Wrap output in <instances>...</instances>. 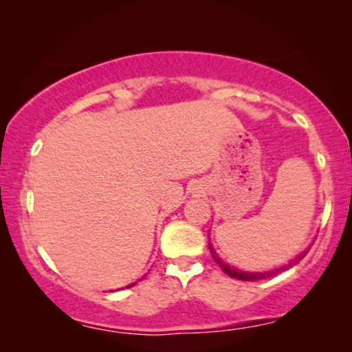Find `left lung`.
Masks as SVG:
<instances>
[{"mask_svg":"<svg viewBox=\"0 0 352 352\" xmlns=\"http://www.w3.org/2000/svg\"><path fill=\"white\" fill-rule=\"evenodd\" d=\"M208 248H210L211 254H213L214 261L218 263V266H219L221 269H223V271H224L226 274H228V276L234 277V278H237V280H247V282L263 280V278L272 277V276H276V274H278V272L287 271V269H290L292 266H295L296 263H300L301 259L305 258V254L307 253V252H305V253H300L295 259H293V261H292L290 264H283V266L277 267V269H271V271H263V272H250V271H242V269H237L235 266H230V264H228L226 261H223V259H221V258L218 256V253L214 252V248L211 247V243H210V242H208Z\"/></svg>","mask_w":352,"mask_h":352,"instance_id":"obj_1","label":"left lung"}]
</instances>
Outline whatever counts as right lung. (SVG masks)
<instances>
[{
	"mask_svg": "<svg viewBox=\"0 0 352 352\" xmlns=\"http://www.w3.org/2000/svg\"><path fill=\"white\" fill-rule=\"evenodd\" d=\"M139 280H141V278H139ZM136 285V282H133V283H129V285H126V288H129V287H134ZM110 292H113V290H110Z\"/></svg>",
	"mask_w": 352,
	"mask_h": 352,
	"instance_id": "right-lung-1",
	"label": "right lung"
}]
</instances>
